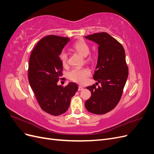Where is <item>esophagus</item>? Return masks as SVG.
<instances>
[{"mask_svg":"<svg viewBox=\"0 0 154 154\" xmlns=\"http://www.w3.org/2000/svg\"><path fill=\"white\" fill-rule=\"evenodd\" d=\"M83 87H82V86H81V85H80L78 87V91H82V90H83Z\"/></svg>","mask_w":154,"mask_h":154,"instance_id":"34e87169","label":"esophagus"}]
</instances>
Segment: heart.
I'll use <instances>...</instances> for the list:
<instances>
[{
  "label": "heart",
  "instance_id": "heart-1",
  "mask_svg": "<svg viewBox=\"0 0 154 154\" xmlns=\"http://www.w3.org/2000/svg\"><path fill=\"white\" fill-rule=\"evenodd\" d=\"M72 49L80 53L83 57H87L90 52V47L88 44L84 40H79L76 42L74 43L72 45ZM60 59L63 66H66L67 63V54L65 51H62L60 54ZM87 61H92L93 60L92 57L90 56L87 59ZM91 74V71L89 68L88 67H76L72 69L70 71L67 76L69 80L76 82L78 83H83L85 81L87 77Z\"/></svg>",
  "mask_w": 154,
  "mask_h": 154
}]
</instances>
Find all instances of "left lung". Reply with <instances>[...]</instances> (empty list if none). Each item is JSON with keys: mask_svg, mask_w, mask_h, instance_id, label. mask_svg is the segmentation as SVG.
Listing matches in <instances>:
<instances>
[{"mask_svg": "<svg viewBox=\"0 0 154 154\" xmlns=\"http://www.w3.org/2000/svg\"><path fill=\"white\" fill-rule=\"evenodd\" d=\"M85 37L98 45V58L93 78L101 83L97 88L95 84L87 87L91 96L85 106L91 113L104 114L114 109L122 97L128 76L125 51L123 45L106 32Z\"/></svg>", "mask_w": 154, "mask_h": 154, "instance_id": "left-lung-1", "label": "left lung"}]
</instances>
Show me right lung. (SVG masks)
<instances>
[{
  "mask_svg": "<svg viewBox=\"0 0 154 154\" xmlns=\"http://www.w3.org/2000/svg\"><path fill=\"white\" fill-rule=\"evenodd\" d=\"M70 40L67 37L48 35L32 49L29 60L28 79L38 103L45 112L59 116L66 112L72 97L78 89L76 83L58 85L63 64L60 54Z\"/></svg>",
  "mask_w": 154,
  "mask_h": 154,
  "instance_id": "1",
  "label": "right lung"
}]
</instances>
